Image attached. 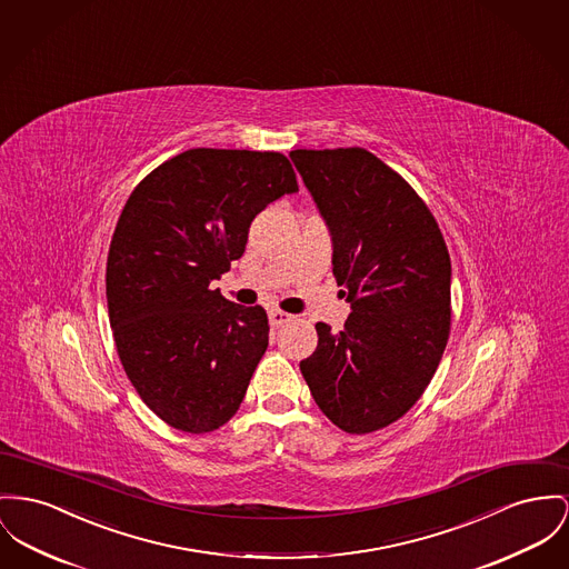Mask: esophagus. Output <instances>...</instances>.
I'll return each instance as SVG.
<instances>
[{
    "mask_svg": "<svg viewBox=\"0 0 569 569\" xmlns=\"http://www.w3.org/2000/svg\"><path fill=\"white\" fill-rule=\"evenodd\" d=\"M291 319H293V315H289V312H284V310H278V308L269 310V323H271V326H284V323H289Z\"/></svg>",
    "mask_w": 569,
    "mask_h": 569,
    "instance_id": "esophagus-1",
    "label": "esophagus"
}]
</instances>
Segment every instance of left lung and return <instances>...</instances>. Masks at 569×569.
<instances>
[{"label": "left lung", "instance_id": "8db88e82", "mask_svg": "<svg viewBox=\"0 0 569 569\" xmlns=\"http://www.w3.org/2000/svg\"><path fill=\"white\" fill-rule=\"evenodd\" d=\"M332 239L351 315L317 323L300 371L319 410L347 433L403 417L433 378L451 330V259L431 211L365 149L289 152Z\"/></svg>", "mask_w": 569, "mask_h": 569}]
</instances>
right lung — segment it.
I'll use <instances>...</instances> for the list:
<instances>
[{
	"mask_svg": "<svg viewBox=\"0 0 569 569\" xmlns=\"http://www.w3.org/2000/svg\"><path fill=\"white\" fill-rule=\"evenodd\" d=\"M296 191L280 152L191 149L129 196L108 254L110 326L127 378L170 427L207 433L239 410L269 342L267 315L211 282L243 254L252 220Z\"/></svg>",
	"mask_w": 569,
	"mask_h": 569,
	"instance_id": "obj_1",
	"label": "right lung"
}]
</instances>
